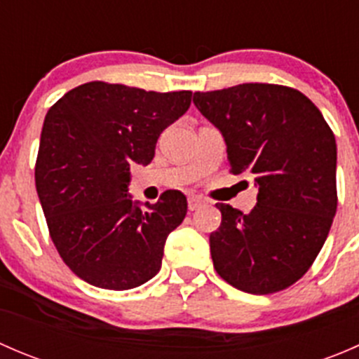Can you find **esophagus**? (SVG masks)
I'll return each mask as SVG.
<instances>
[{
  "mask_svg": "<svg viewBox=\"0 0 359 359\" xmlns=\"http://www.w3.org/2000/svg\"><path fill=\"white\" fill-rule=\"evenodd\" d=\"M203 205H205V201H203L201 198H198V196H189V198H187V206H189L191 212H193V210H198Z\"/></svg>",
  "mask_w": 359,
  "mask_h": 359,
  "instance_id": "obj_1",
  "label": "esophagus"
}]
</instances>
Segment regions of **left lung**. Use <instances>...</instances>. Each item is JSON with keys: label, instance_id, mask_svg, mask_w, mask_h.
Wrapping results in <instances>:
<instances>
[{"label": "left lung", "instance_id": "8db88e82", "mask_svg": "<svg viewBox=\"0 0 359 359\" xmlns=\"http://www.w3.org/2000/svg\"><path fill=\"white\" fill-rule=\"evenodd\" d=\"M198 111L222 133L234 175L255 177L250 213L217 203L213 267L234 288L280 292L307 273L337 212V144L320 109L299 90L269 83L196 92Z\"/></svg>", "mask_w": 359, "mask_h": 359}]
</instances>
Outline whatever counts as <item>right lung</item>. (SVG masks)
Returning <instances> with one entry per match:
<instances>
[{
	"mask_svg": "<svg viewBox=\"0 0 359 359\" xmlns=\"http://www.w3.org/2000/svg\"><path fill=\"white\" fill-rule=\"evenodd\" d=\"M191 97L187 90L158 93L92 81L46 112L36 191L57 252L86 283L130 290L158 274L187 200L166 191L154 205L133 201L130 166L153 161L158 137L189 109Z\"/></svg>",
	"mask_w": 359,
	"mask_h": 359,
	"instance_id": "add662e5",
	"label": "right lung"
}]
</instances>
